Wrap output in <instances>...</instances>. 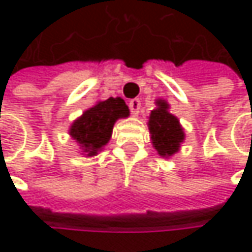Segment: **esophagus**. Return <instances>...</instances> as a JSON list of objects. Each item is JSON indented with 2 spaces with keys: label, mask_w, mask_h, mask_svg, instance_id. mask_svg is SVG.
Listing matches in <instances>:
<instances>
[{
  "label": "esophagus",
  "mask_w": 252,
  "mask_h": 252,
  "mask_svg": "<svg viewBox=\"0 0 252 252\" xmlns=\"http://www.w3.org/2000/svg\"><path fill=\"white\" fill-rule=\"evenodd\" d=\"M129 109H131V114L132 115H137L140 112V108H141V100L140 99H131L129 103H128Z\"/></svg>",
  "instance_id": "esophagus-1"
}]
</instances>
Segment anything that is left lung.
I'll return each mask as SVG.
<instances>
[{
  "label": "left lung",
  "instance_id": "8db88e82",
  "mask_svg": "<svg viewBox=\"0 0 252 252\" xmlns=\"http://www.w3.org/2000/svg\"><path fill=\"white\" fill-rule=\"evenodd\" d=\"M149 128L152 143L160 156L168 158L178 152L184 140V131L178 118L168 112V103L165 100H158V108L150 114Z\"/></svg>",
  "mask_w": 252,
  "mask_h": 252
}]
</instances>
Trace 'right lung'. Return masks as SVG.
<instances>
[{
    "label": "right lung",
    "instance_id": "1",
    "mask_svg": "<svg viewBox=\"0 0 252 252\" xmlns=\"http://www.w3.org/2000/svg\"><path fill=\"white\" fill-rule=\"evenodd\" d=\"M129 111L121 97H109L87 109L70 128V135L81 144L89 156L96 155L105 146L112 134L118 118L128 117Z\"/></svg>",
    "mask_w": 252,
    "mask_h": 252
}]
</instances>
